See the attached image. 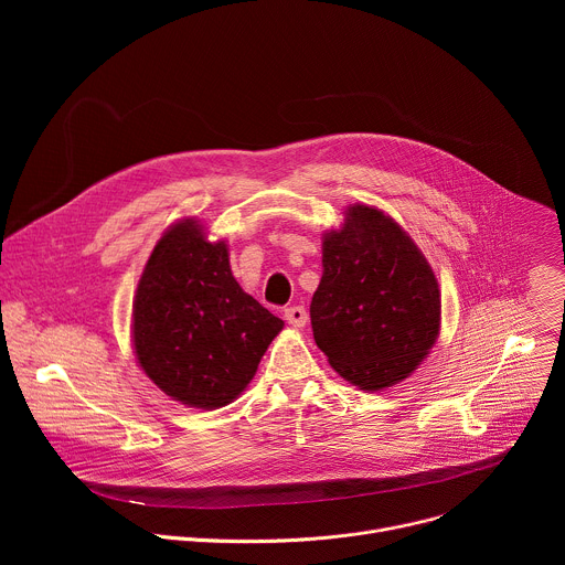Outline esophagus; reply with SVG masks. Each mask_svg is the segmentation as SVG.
Returning <instances> with one entry per match:
<instances>
[{"mask_svg":"<svg viewBox=\"0 0 565 565\" xmlns=\"http://www.w3.org/2000/svg\"><path fill=\"white\" fill-rule=\"evenodd\" d=\"M284 317L290 327L295 329H303L306 327V319H308V312L303 306H290L284 310Z\"/></svg>","mask_w":565,"mask_h":565,"instance_id":"esophagus-1","label":"esophagus"}]
</instances>
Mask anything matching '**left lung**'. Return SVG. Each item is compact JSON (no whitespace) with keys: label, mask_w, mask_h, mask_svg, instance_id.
<instances>
[{"label":"left lung","mask_w":565,"mask_h":565,"mask_svg":"<svg viewBox=\"0 0 565 565\" xmlns=\"http://www.w3.org/2000/svg\"><path fill=\"white\" fill-rule=\"evenodd\" d=\"M321 266L310 324L331 366L364 391L405 380L440 329L438 281L414 241L380 210L353 205L324 236Z\"/></svg>","instance_id":"8db88e82"}]
</instances>
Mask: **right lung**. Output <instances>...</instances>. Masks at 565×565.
I'll return each instance as SVG.
<instances>
[{
	"mask_svg": "<svg viewBox=\"0 0 565 565\" xmlns=\"http://www.w3.org/2000/svg\"><path fill=\"white\" fill-rule=\"evenodd\" d=\"M284 321L241 290L223 241L192 218L156 244L134 299V349L170 397L218 409L248 386Z\"/></svg>",
	"mask_w": 565,
	"mask_h": 565,
	"instance_id": "right-lung-1",
	"label": "right lung"
}]
</instances>
